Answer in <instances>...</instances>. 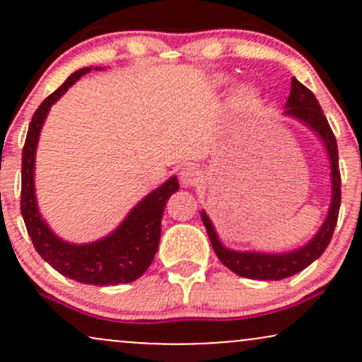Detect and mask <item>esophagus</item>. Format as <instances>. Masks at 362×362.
<instances>
[{"mask_svg": "<svg viewBox=\"0 0 362 362\" xmlns=\"http://www.w3.org/2000/svg\"><path fill=\"white\" fill-rule=\"evenodd\" d=\"M180 182L185 187L197 185L199 182H201V172H199V168H195L194 165H187V167L180 170Z\"/></svg>", "mask_w": 362, "mask_h": 362, "instance_id": "obj_1", "label": "esophagus"}]
</instances>
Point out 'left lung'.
I'll use <instances>...</instances> for the list:
<instances>
[{"label": "left lung", "mask_w": 362, "mask_h": 362, "mask_svg": "<svg viewBox=\"0 0 362 362\" xmlns=\"http://www.w3.org/2000/svg\"><path fill=\"white\" fill-rule=\"evenodd\" d=\"M288 110L286 114L293 115V117L300 119L306 126H310L313 131L318 132L320 138L325 143L328 156H330V167H332V202L328 216L320 228V231L315 235L308 245L300 248L296 252L291 253H257V252H233L224 248L221 242L218 240L213 223L207 218V214L202 211L201 218L204 223L207 235H209L211 245H213L214 253L218 259L230 269L231 272L238 274L242 277L248 279H262V281H281L286 277L294 276V274L301 272L306 269L311 262H315L325 252V248L330 243L332 235H334L335 224L339 219L340 209V170H339V151H337V141H335L334 132H332L328 120L323 115L322 107L311 91L306 88L303 83L296 78L291 81V93L286 103Z\"/></svg>", "instance_id": "obj_1"}]
</instances>
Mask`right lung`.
Returning a JSON list of instances; mask_svg holds the SVG:
<instances>
[{
	"label": "right lung",
	"instance_id": "right-lung-1",
	"mask_svg": "<svg viewBox=\"0 0 362 362\" xmlns=\"http://www.w3.org/2000/svg\"><path fill=\"white\" fill-rule=\"evenodd\" d=\"M91 68L73 73L35 110L22 151V211L25 226L39 255L62 276L83 284L117 286L143 276L151 265L161 235V216L170 195L178 190L175 177L158 187L129 213L114 233L88 245H71L57 238L40 218L35 202L34 167L40 129L54 102Z\"/></svg>",
	"mask_w": 362,
	"mask_h": 362
}]
</instances>
